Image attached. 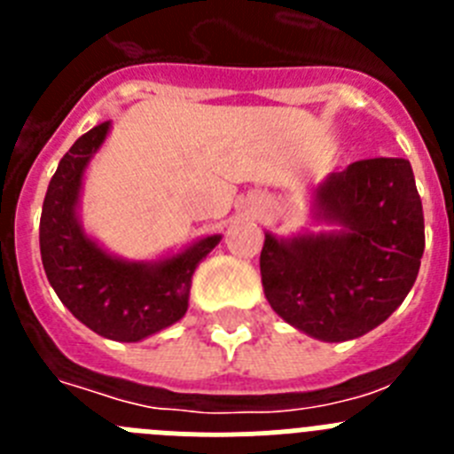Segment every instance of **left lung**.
<instances>
[{
	"label": "left lung",
	"mask_w": 454,
	"mask_h": 454,
	"mask_svg": "<svg viewBox=\"0 0 454 454\" xmlns=\"http://www.w3.org/2000/svg\"><path fill=\"white\" fill-rule=\"evenodd\" d=\"M332 230L266 231L262 284L279 318L325 343L359 339L403 304L425 250L423 204L407 159H364L314 191Z\"/></svg>",
	"instance_id": "obj_1"
}]
</instances>
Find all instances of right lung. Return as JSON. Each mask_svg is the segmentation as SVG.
Instances as JSON below:
<instances>
[{
	"mask_svg": "<svg viewBox=\"0 0 454 454\" xmlns=\"http://www.w3.org/2000/svg\"><path fill=\"white\" fill-rule=\"evenodd\" d=\"M111 131L102 122L70 147L47 186L40 215V256L59 300L88 330L111 340L136 343L184 318L192 272L223 236L192 240L154 262H129L83 231V175Z\"/></svg>",
	"mask_w": 454,
	"mask_h": 454,
	"instance_id": "right-lung-1",
	"label": "right lung"
}]
</instances>
